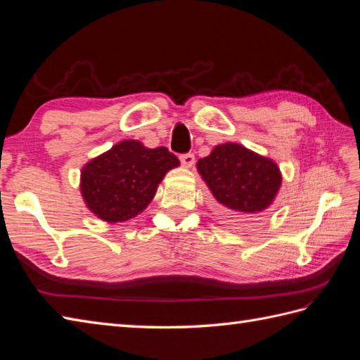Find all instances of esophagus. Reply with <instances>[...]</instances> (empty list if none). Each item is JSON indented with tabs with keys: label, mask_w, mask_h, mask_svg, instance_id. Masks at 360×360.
<instances>
[{
	"label": "esophagus",
	"mask_w": 360,
	"mask_h": 360,
	"mask_svg": "<svg viewBox=\"0 0 360 360\" xmlns=\"http://www.w3.org/2000/svg\"><path fill=\"white\" fill-rule=\"evenodd\" d=\"M179 159H181V162L184 164L186 167H192L195 164V155H193V153H184V155L179 156Z\"/></svg>",
	"instance_id": "obj_1"
}]
</instances>
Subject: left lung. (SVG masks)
<instances>
[{"instance_id": "1", "label": "left lung", "mask_w": 360, "mask_h": 360, "mask_svg": "<svg viewBox=\"0 0 360 360\" xmlns=\"http://www.w3.org/2000/svg\"><path fill=\"white\" fill-rule=\"evenodd\" d=\"M196 165L223 210L236 217L264 210L281 184L277 164L238 143L218 145Z\"/></svg>"}]
</instances>
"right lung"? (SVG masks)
I'll return each instance as SVG.
<instances>
[{
  "instance_id": "1",
  "label": "right lung",
  "mask_w": 360,
  "mask_h": 360,
  "mask_svg": "<svg viewBox=\"0 0 360 360\" xmlns=\"http://www.w3.org/2000/svg\"><path fill=\"white\" fill-rule=\"evenodd\" d=\"M178 165L179 159L165 147L151 150L124 141L85 165L82 195L101 219L127 221L147 207L164 174Z\"/></svg>"
}]
</instances>
